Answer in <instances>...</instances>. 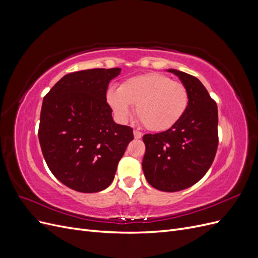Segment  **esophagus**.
<instances>
[{
  "instance_id": "1",
  "label": "esophagus",
  "mask_w": 258,
  "mask_h": 258,
  "mask_svg": "<svg viewBox=\"0 0 258 258\" xmlns=\"http://www.w3.org/2000/svg\"><path fill=\"white\" fill-rule=\"evenodd\" d=\"M134 136L136 139H141L142 138V132L139 130H134Z\"/></svg>"
}]
</instances>
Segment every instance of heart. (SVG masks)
I'll return each mask as SVG.
<instances>
[{
  "label": "heart",
  "instance_id": "1",
  "mask_svg": "<svg viewBox=\"0 0 258 258\" xmlns=\"http://www.w3.org/2000/svg\"><path fill=\"white\" fill-rule=\"evenodd\" d=\"M106 101L115 115L126 119L130 105L136 115L151 131H166L179 121L189 103V93L182 83L173 82L161 73H148L124 81L118 90L108 89Z\"/></svg>",
  "mask_w": 258,
  "mask_h": 258
}]
</instances>
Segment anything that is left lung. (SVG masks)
Listing matches in <instances>:
<instances>
[{
  "label": "left lung",
  "instance_id": "obj_1",
  "mask_svg": "<svg viewBox=\"0 0 258 258\" xmlns=\"http://www.w3.org/2000/svg\"><path fill=\"white\" fill-rule=\"evenodd\" d=\"M168 72L188 90V107L172 128L143 137L142 168L154 188L173 192L196 184L212 165L218 145V114L215 101L197 77L174 69Z\"/></svg>",
  "mask_w": 258,
  "mask_h": 258
}]
</instances>
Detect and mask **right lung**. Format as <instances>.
I'll use <instances>...</instances> for the list:
<instances>
[{"label":"right lung","instance_id":"obj_1","mask_svg":"<svg viewBox=\"0 0 258 258\" xmlns=\"http://www.w3.org/2000/svg\"><path fill=\"white\" fill-rule=\"evenodd\" d=\"M120 71L67 74L44 97L38 127L43 156L51 173L76 191L107 188L134 140L132 128L116 123L106 102L108 83Z\"/></svg>","mask_w":258,"mask_h":258}]
</instances>
